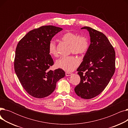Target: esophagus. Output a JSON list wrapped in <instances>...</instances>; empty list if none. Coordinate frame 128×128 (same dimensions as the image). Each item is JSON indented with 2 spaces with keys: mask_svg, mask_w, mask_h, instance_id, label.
Segmentation results:
<instances>
[{
  "mask_svg": "<svg viewBox=\"0 0 128 128\" xmlns=\"http://www.w3.org/2000/svg\"><path fill=\"white\" fill-rule=\"evenodd\" d=\"M72 75V74L70 73V72H65V75L66 76H71Z\"/></svg>",
  "mask_w": 128,
  "mask_h": 128,
  "instance_id": "esophagus-1",
  "label": "esophagus"
}]
</instances>
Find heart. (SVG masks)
Returning a JSON list of instances; mask_svg holds the SVG:
<instances>
[{"instance_id":"heart-1","label":"heart","mask_w":128,"mask_h":128,"mask_svg":"<svg viewBox=\"0 0 128 128\" xmlns=\"http://www.w3.org/2000/svg\"><path fill=\"white\" fill-rule=\"evenodd\" d=\"M64 42L70 45V52L76 54H83L89 49V39L85 36L80 35L74 32H68L61 36ZM49 52L54 56H58L56 44L54 41L51 40L49 44ZM80 63L79 60L73 56H63L58 59L56 62V68L66 72H72L74 70Z\"/></svg>"}]
</instances>
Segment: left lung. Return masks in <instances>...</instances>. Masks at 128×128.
Returning a JSON list of instances; mask_svg holds the SVG:
<instances>
[{"mask_svg":"<svg viewBox=\"0 0 128 128\" xmlns=\"http://www.w3.org/2000/svg\"><path fill=\"white\" fill-rule=\"evenodd\" d=\"M89 32L91 44L77 70L80 83L75 92L84 99L94 98L110 82L115 71V51L103 33L90 27L81 28Z\"/></svg>","mask_w":128,"mask_h":128,"instance_id":"obj_1","label":"left lung"}]
</instances>
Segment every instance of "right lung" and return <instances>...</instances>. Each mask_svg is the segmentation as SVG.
Returning a JSON list of instances; mask_svg holds the SVG:
<instances>
[{
    "label": "right lung",
    "instance_id": "1",
    "mask_svg": "<svg viewBox=\"0 0 128 128\" xmlns=\"http://www.w3.org/2000/svg\"><path fill=\"white\" fill-rule=\"evenodd\" d=\"M63 28L52 25L30 31L18 44L14 62V70L23 88L36 98L48 96L65 76L60 68L49 70L54 64L49 44L53 36Z\"/></svg>",
    "mask_w": 128,
    "mask_h": 128
}]
</instances>
